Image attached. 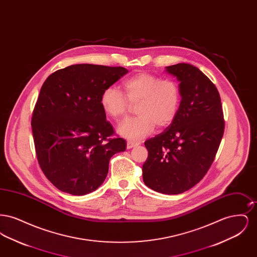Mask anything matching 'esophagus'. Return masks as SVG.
<instances>
[{
	"label": "esophagus",
	"mask_w": 257,
	"mask_h": 257,
	"mask_svg": "<svg viewBox=\"0 0 257 257\" xmlns=\"http://www.w3.org/2000/svg\"><path fill=\"white\" fill-rule=\"evenodd\" d=\"M137 146H138V144L132 142V141L127 142V148H132V147H137Z\"/></svg>",
	"instance_id": "34e87169"
}]
</instances>
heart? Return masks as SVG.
I'll return each instance as SVG.
<instances>
[{"mask_svg": "<svg viewBox=\"0 0 257 257\" xmlns=\"http://www.w3.org/2000/svg\"><path fill=\"white\" fill-rule=\"evenodd\" d=\"M122 93L114 86H107L101 94L102 109L112 119L127 115L131 105H136L135 118L120 123L117 132L124 138L139 142L151 134L157 125L165 128L175 119L181 103L179 84L172 79L141 72L122 83Z\"/></svg>", "mask_w": 257, "mask_h": 257, "instance_id": "heart-1", "label": "heart"}]
</instances>
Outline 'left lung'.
I'll return each mask as SVG.
<instances>
[{"label":"left lung","mask_w":257,"mask_h":257,"mask_svg":"<svg viewBox=\"0 0 257 257\" xmlns=\"http://www.w3.org/2000/svg\"><path fill=\"white\" fill-rule=\"evenodd\" d=\"M180 82L178 113L164 132L147 140L144 182L166 195H177L207 173L224 131L223 111L216 86L197 67L178 63L167 67Z\"/></svg>","instance_id":"obj_1"}]
</instances>
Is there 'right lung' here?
<instances>
[{"mask_svg":"<svg viewBox=\"0 0 257 257\" xmlns=\"http://www.w3.org/2000/svg\"><path fill=\"white\" fill-rule=\"evenodd\" d=\"M128 70L74 64L55 71L41 86L32 116L38 164L61 192L83 196L104 182L110 160L126 149L102 109V91Z\"/></svg>","mask_w":257,"mask_h":257,"instance_id":"right-lung-1","label":"right lung"}]
</instances>
